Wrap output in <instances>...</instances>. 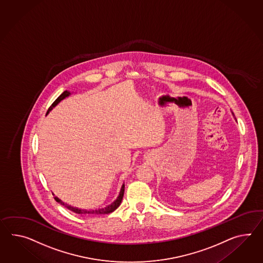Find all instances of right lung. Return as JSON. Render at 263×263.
<instances>
[{"label":"right lung","instance_id":"right-lung-1","mask_svg":"<svg viewBox=\"0 0 263 263\" xmlns=\"http://www.w3.org/2000/svg\"><path fill=\"white\" fill-rule=\"evenodd\" d=\"M70 93L68 91H64L60 96L55 100V102L52 103L51 106L47 110V113H49V111H51L52 108H54L57 104H58L62 100H64L65 97L69 96ZM123 194H124V183L122 184V188H121V192L119 194L118 198L111 203V204L107 205L103 208H100V209H96V210H84V209H80L77 207H72L70 205H67L66 203L63 202L61 199H59L57 197H55V199L60 202L61 204L64 205V207H66L67 209H69L72 212L76 213V214H80V215H103V214H109V213H112L113 211H115L116 209L120 206L121 202H122V198H123Z\"/></svg>","mask_w":263,"mask_h":263}]
</instances>
